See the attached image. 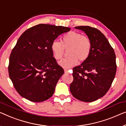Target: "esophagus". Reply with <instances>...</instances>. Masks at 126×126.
I'll return each instance as SVG.
<instances>
[{"label": "esophagus", "instance_id": "34e87169", "mask_svg": "<svg viewBox=\"0 0 126 126\" xmlns=\"http://www.w3.org/2000/svg\"><path fill=\"white\" fill-rule=\"evenodd\" d=\"M64 72H65V73H66V74H67V73L68 72V69L64 68Z\"/></svg>", "mask_w": 126, "mask_h": 126}]
</instances>
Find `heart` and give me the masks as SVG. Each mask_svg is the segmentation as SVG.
I'll return each mask as SVG.
<instances>
[{
	"label": "heart",
	"instance_id": "b5f03b06",
	"mask_svg": "<svg viewBox=\"0 0 126 126\" xmlns=\"http://www.w3.org/2000/svg\"><path fill=\"white\" fill-rule=\"evenodd\" d=\"M67 50L68 57L59 62L63 68H68L76 65L78 62H84L89 57L92 50V42L89 37L76 32H69L62 37L61 42L54 41L51 43V50L55 59L62 58L65 49Z\"/></svg>",
	"mask_w": 126,
	"mask_h": 126
}]
</instances>
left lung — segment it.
<instances>
[{"instance_id": "obj_1", "label": "left lung", "mask_w": 126, "mask_h": 126, "mask_svg": "<svg viewBox=\"0 0 126 126\" xmlns=\"http://www.w3.org/2000/svg\"><path fill=\"white\" fill-rule=\"evenodd\" d=\"M91 39L89 57L73 68L74 80L70 92L79 100L91 102L105 95L111 87L117 71L115 52L106 37L95 28L79 26Z\"/></svg>"}]
</instances>
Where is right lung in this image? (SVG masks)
<instances>
[{
    "label": "right lung",
    "mask_w": 126,
    "mask_h": 126,
    "mask_svg": "<svg viewBox=\"0 0 126 126\" xmlns=\"http://www.w3.org/2000/svg\"><path fill=\"white\" fill-rule=\"evenodd\" d=\"M71 28L38 24L25 31L9 57V76L15 89L24 98L40 102L50 98L64 74L51 50V43Z\"/></svg>",
    "instance_id": "1"
}]
</instances>
